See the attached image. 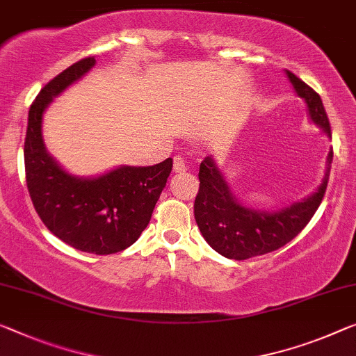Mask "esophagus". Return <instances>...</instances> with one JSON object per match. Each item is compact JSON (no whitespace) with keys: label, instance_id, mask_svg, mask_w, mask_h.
<instances>
[{"label":"esophagus","instance_id":"esophagus-1","mask_svg":"<svg viewBox=\"0 0 356 356\" xmlns=\"http://www.w3.org/2000/svg\"><path fill=\"white\" fill-rule=\"evenodd\" d=\"M173 170H175V173H183V172L188 170V165H186L183 157H179V156L175 157V159H173Z\"/></svg>","mask_w":356,"mask_h":356}]
</instances>
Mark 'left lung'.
<instances>
[{"mask_svg": "<svg viewBox=\"0 0 356 356\" xmlns=\"http://www.w3.org/2000/svg\"><path fill=\"white\" fill-rule=\"evenodd\" d=\"M296 95L307 106L310 121L331 138L323 102L320 95L291 71H285ZM332 162V149L326 157L323 181L314 194L278 210H261L240 202L218 168L213 156L200 163V188L194 202V216L210 247L224 258L242 261L282 248L307 226L326 193Z\"/></svg>", "mask_w": 356, "mask_h": 356, "instance_id": "1", "label": "left lung"}]
</instances>
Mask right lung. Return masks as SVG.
<instances>
[{
  "mask_svg": "<svg viewBox=\"0 0 356 356\" xmlns=\"http://www.w3.org/2000/svg\"><path fill=\"white\" fill-rule=\"evenodd\" d=\"M95 57L71 65L42 87L29 111L24 146L26 188L44 226L70 247L113 254L135 243L149 224L173 161L119 165L98 177H76L49 154L42 116L63 90L95 67Z\"/></svg>",
  "mask_w": 356,
  "mask_h": 356,
  "instance_id": "right-lung-1",
  "label": "right lung"
}]
</instances>
